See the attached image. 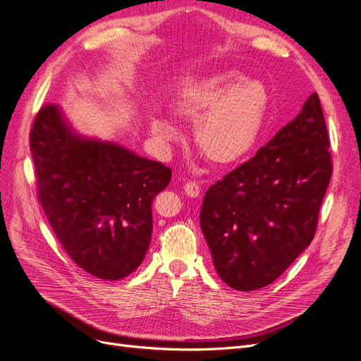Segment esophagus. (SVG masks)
<instances>
[{
  "instance_id": "34e87169",
  "label": "esophagus",
  "mask_w": 361,
  "mask_h": 361,
  "mask_svg": "<svg viewBox=\"0 0 361 361\" xmlns=\"http://www.w3.org/2000/svg\"><path fill=\"white\" fill-rule=\"evenodd\" d=\"M184 192H185V195H189L192 197H196V196H199V193H201V188H199V183L197 181L189 180L188 183L184 184Z\"/></svg>"
}]
</instances>
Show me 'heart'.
<instances>
[{
	"label": "heart",
	"instance_id": "heart-1",
	"mask_svg": "<svg viewBox=\"0 0 361 361\" xmlns=\"http://www.w3.org/2000/svg\"><path fill=\"white\" fill-rule=\"evenodd\" d=\"M268 106L266 86L235 71L189 80L172 101L173 114L196 122L197 145L217 164L236 162L252 150ZM150 128L162 145L178 138L177 128L159 114L150 118Z\"/></svg>",
	"mask_w": 361,
	"mask_h": 361
}]
</instances>
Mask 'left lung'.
Here are the masks:
<instances>
[{
    "label": "left lung",
    "mask_w": 361,
    "mask_h": 361,
    "mask_svg": "<svg viewBox=\"0 0 361 361\" xmlns=\"http://www.w3.org/2000/svg\"><path fill=\"white\" fill-rule=\"evenodd\" d=\"M317 93L302 113L207 190L199 223L223 281L269 286L314 239L333 164Z\"/></svg>",
    "instance_id": "obj_1"
}]
</instances>
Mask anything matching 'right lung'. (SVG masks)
Wrapping results in <instances>:
<instances>
[{
    "mask_svg": "<svg viewBox=\"0 0 361 361\" xmlns=\"http://www.w3.org/2000/svg\"><path fill=\"white\" fill-rule=\"evenodd\" d=\"M37 197L73 262L102 279H120L150 245L152 204L171 169L113 142L85 140L55 104L37 113L30 132Z\"/></svg>",
    "mask_w": 361,
    "mask_h": 361,
    "instance_id": "obj_1",
    "label": "right lung"
}]
</instances>
